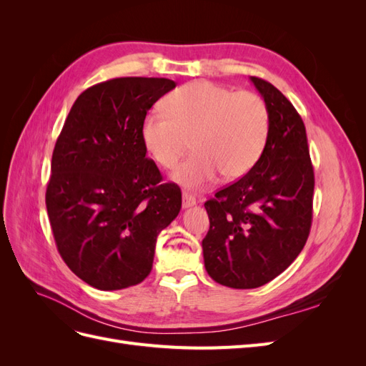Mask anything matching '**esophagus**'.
<instances>
[{
  "label": "esophagus",
  "mask_w": 366,
  "mask_h": 366,
  "mask_svg": "<svg viewBox=\"0 0 366 366\" xmlns=\"http://www.w3.org/2000/svg\"><path fill=\"white\" fill-rule=\"evenodd\" d=\"M194 204H195V198L191 194L183 192V207L187 209V207H192Z\"/></svg>",
  "instance_id": "34e87169"
}]
</instances>
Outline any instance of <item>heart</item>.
Instances as JSON below:
<instances>
[{
    "label": "heart",
    "mask_w": 366,
    "mask_h": 366,
    "mask_svg": "<svg viewBox=\"0 0 366 366\" xmlns=\"http://www.w3.org/2000/svg\"><path fill=\"white\" fill-rule=\"evenodd\" d=\"M164 109L145 116L140 137L152 160L164 169L179 164L192 140L195 152L172 174L174 182L187 189H200L218 174L227 182L244 177L269 139V107L252 92L195 81L166 97Z\"/></svg>",
    "instance_id": "1"
}]
</instances>
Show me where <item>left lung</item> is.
Listing matches in <instances>:
<instances>
[{"mask_svg": "<svg viewBox=\"0 0 366 366\" xmlns=\"http://www.w3.org/2000/svg\"><path fill=\"white\" fill-rule=\"evenodd\" d=\"M270 112L257 164L207 200L204 267L230 289H257L281 274L304 249L313 218L315 172L307 132L292 102L270 82L250 77Z\"/></svg>", "mask_w": 366, "mask_h": 366, "instance_id": "obj_1", "label": "left lung"}]
</instances>
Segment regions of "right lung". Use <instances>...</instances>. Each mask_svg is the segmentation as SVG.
I'll return each instance as SVG.
<instances>
[{
	"instance_id": "1",
	"label": "right lung",
	"mask_w": 366,
	"mask_h": 366,
	"mask_svg": "<svg viewBox=\"0 0 366 366\" xmlns=\"http://www.w3.org/2000/svg\"><path fill=\"white\" fill-rule=\"evenodd\" d=\"M164 77H117L76 99L54 145L46 204L58 252L99 290L140 284L160 232L182 209L175 183H160L140 127L172 88Z\"/></svg>"
}]
</instances>
